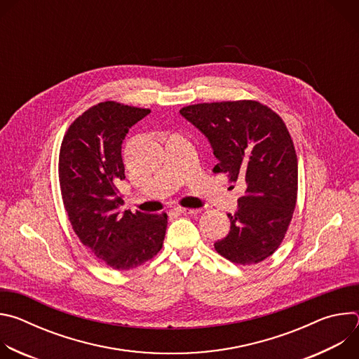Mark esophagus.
I'll return each instance as SVG.
<instances>
[{
	"label": "esophagus",
	"instance_id": "34e87169",
	"mask_svg": "<svg viewBox=\"0 0 359 359\" xmlns=\"http://www.w3.org/2000/svg\"><path fill=\"white\" fill-rule=\"evenodd\" d=\"M176 212H179L182 215H197V213H200L198 209H189V208H177Z\"/></svg>",
	"mask_w": 359,
	"mask_h": 359
}]
</instances>
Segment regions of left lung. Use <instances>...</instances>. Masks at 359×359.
I'll return each instance as SVG.
<instances>
[{"mask_svg":"<svg viewBox=\"0 0 359 359\" xmlns=\"http://www.w3.org/2000/svg\"><path fill=\"white\" fill-rule=\"evenodd\" d=\"M180 115L210 142L215 173L245 190L216 251L236 264H257L280 247L297 201L298 163L283 119L257 100L189 105Z\"/></svg>","mask_w":359,"mask_h":359,"instance_id":"1","label":"left lung"}]
</instances>
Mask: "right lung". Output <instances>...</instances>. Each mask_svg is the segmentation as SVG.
<instances>
[{"label": "right lung", "instance_id": "obj_1", "mask_svg": "<svg viewBox=\"0 0 359 359\" xmlns=\"http://www.w3.org/2000/svg\"><path fill=\"white\" fill-rule=\"evenodd\" d=\"M150 109L108 100L85 111L67 130L60 151V184L75 234L114 270H130L161 251L168 215L122 210V143Z\"/></svg>", "mask_w": 359, "mask_h": 359}]
</instances>
